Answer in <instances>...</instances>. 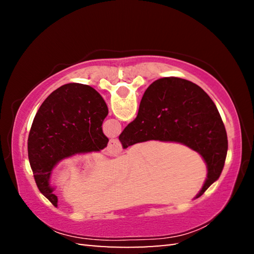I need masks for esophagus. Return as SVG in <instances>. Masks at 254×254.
<instances>
[{
	"mask_svg": "<svg viewBox=\"0 0 254 254\" xmlns=\"http://www.w3.org/2000/svg\"><path fill=\"white\" fill-rule=\"evenodd\" d=\"M122 152V144L118 139H111L107 144V153L110 156H118Z\"/></svg>",
	"mask_w": 254,
	"mask_h": 254,
	"instance_id": "esophagus-1",
	"label": "esophagus"
}]
</instances>
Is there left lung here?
I'll use <instances>...</instances> for the list:
<instances>
[{
  "instance_id": "left-lung-1",
  "label": "left lung",
  "mask_w": 254,
  "mask_h": 254,
  "mask_svg": "<svg viewBox=\"0 0 254 254\" xmlns=\"http://www.w3.org/2000/svg\"><path fill=\"white\" fill-rule=\"evenodd\" d=\"M109 114L106 103L88 85L70 83L54 91L33 119L28 156L34 180L42 195L57 206L49 179L54 167L77 153L101 151L109 139L102 124Z\"/></svg>"
}]
</instances>
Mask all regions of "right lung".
<instances>
[{
  "label": "right lung",
  "instance_id": "right-lung-1",
  "mask_svg": "<svg viewBox=\"0 0 254 254\" xmlns=\"http://www.w3.org/2000/svg\"><path fill=\"white\" fill-rule=\"evenodd\" d=\"M122 147L150 140L178 142L198 152L207 178L196 198L220 178L227 153V135L216 105L198 85L165 77L149 86L134 121L119 136Z\"/></svg>",
  "mask_w": 254,
  "mask_h": 254
}]
</instances>
